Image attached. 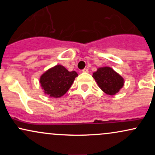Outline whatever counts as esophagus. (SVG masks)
I'll list each match as a JSON object with an SVG mask.
<instances>
[{"label":"esophagus","instance_id":"34e87169","mask_svg":"<svg viewBox=\"0 0 155 155\" xmlns=\"http://www.w3.org/2000/svg\"><path fill=\"white\" fill-rule=\"evenodd\" d=\"M82 72H84V73H87L88 72V69L87 68H84L82 70Z\"/></svg>","mask_w":155,"mask_h":155}]
</instances>
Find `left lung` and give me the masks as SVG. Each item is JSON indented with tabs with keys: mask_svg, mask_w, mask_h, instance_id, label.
I'll return each mask as SVG.
<instances>
[{
	"mask_svg": "<svg viewBox=\"0 0 155 155\" xmlns=\"http://www.w3.org/2000/svg\"><path fill=\"white\" fill-rule=\"evenodd\" d=\"M97 85L105 93L114 95L124 86V80L118 73L110 67H101L92 74Z\"/></svg>",
	"mask_w": 155,
	"mask_h": 155,
	"instance_id": "8db88e82",
	"label": "left lung"
}]
</instances>
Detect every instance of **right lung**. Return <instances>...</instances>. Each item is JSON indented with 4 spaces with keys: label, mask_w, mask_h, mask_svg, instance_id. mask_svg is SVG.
<instances>
[{
    "label": "right lung",
    "mask_w": 155,
    "mask_h": 155,
    "mask_svg": "<svg viewBox=\"0 0 155 155\" xmlns=\"http://www.w3.org/2000/svg\"><path fill=\"white\" fill-rule=\"evenodd\" d=\"M78 76L74 71H68L61 65L48 69L41 76L39 82L46 95L51 97H60L66 93Z\"/></svg>",
    "instance_id": "1"
}]
</instances>
